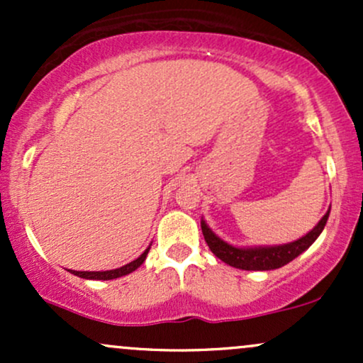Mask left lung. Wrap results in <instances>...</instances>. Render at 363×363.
<instances>
[{"label":"left lung","instance_id":"1","mask_svg":"<svg viewBox=\"0 0 363 363\" xmlns=\"http://www.w3.org/2000/svg\"><path fill=\"white\" fill-rule=\"evenodd\" d=\"M328 213L319 220V223L301 239L294 240V242L281 244V245H259V247H235L225 240L220 239L218 235L213 234L210 227H208L205 220H201V230L205 235V240L211 252L215 254L218 259H222L227 264L234 266L239 269H247V272H268V269H277L281 266L289 264L295 257L309 249L312 242L320 235L324 230V225L328 222Z\"/></svg>","mask_w":363,"mask_h":363}]
</instances>
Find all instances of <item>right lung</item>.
I'll use <instances>...</instances> for the list:
<instances>
[{
	"mask_svg": "<svg viewBox=\"0 0 363 363\" xmlns=\"http://www.w3.org/2000/svg\"><path fill=\"white\" fill-rule=\"evenodd\" d=\"M148 251H150V247L143 254H141L138 259L128 262V264L121 266V268L109 269V272H74V269H69V273L77 274V277H80V278H85V280H114V278L124 277V274H129V273L135 272V269H138L140 266L143 264V261L147 259Z\"/></svg>",
	"mask_w": 363,
	"mask_h": 363,
	"instance_id": "add662e5",
	"label": "right lung"
}]
</instances>
